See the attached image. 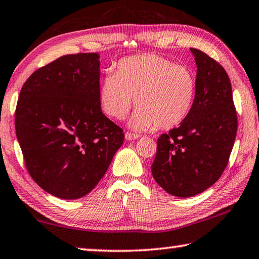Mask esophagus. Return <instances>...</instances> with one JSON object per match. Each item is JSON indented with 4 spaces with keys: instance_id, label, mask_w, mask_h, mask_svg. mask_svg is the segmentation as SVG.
I'll return each mask as SVG.
<instances>
[{
    "instance_id": "esophagus-1",
    "label": "esophagus",
    "mask_w": 259,
    "mask_h": 259,
    "mask_svg": "<svg viewBox=\"0 0 259 259\" xmlns=\"http://www.w3.org/2000/svg\"><path fill=\"white\" fill-rule=\"evenodd\" d=\"M141 136L137 134H133V133H125V138L128 139V141H134V139H137Z\"/></svg>"
}]
</instances>
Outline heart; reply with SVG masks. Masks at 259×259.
<instances>
[{"label": "heart", "instance_id": "obj_1", "mask_svg": "<svg viewBox=\"0 0 259 259\" xmlns=\"http://www.w3.org/2000/svg\"><path fill=\"white\" fill-rule=\"evenodd\" d=\"M196 77L190 69L155 54L130 56L117 63L101 81L99 100L107 116L121 120L135 102L130 120L135 129L157 124L170 129L186 120L194 106Z\"/></svg>", "mask_w": 259, "mask_h": 259}]
</instances>
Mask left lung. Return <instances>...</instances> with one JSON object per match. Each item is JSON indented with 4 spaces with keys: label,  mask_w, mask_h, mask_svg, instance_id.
Wrapping results in <instances>:
<instances>
[{
    "label": "left lung",
    "mask_w": 259,
    "mask_h": 259,
    "mask_svg": "<svg viewBox=\"0 0 259 259\" xmlns=\"http://www.w3.org/2000/svg\"><path fill=\"white\" fill-rule=\"evenodd\" d=\"M197 64L194 106L178 128L158 138L151 166L160 187L176 197L198 195L220 179L235 142L237 115L225 69L191 48Z\"/></svg>",
    "instance_id": "1"
}]
</instances>
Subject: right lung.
<instances>
[{
  "label": "right lung",
  "instance_id": "right-lung-1",
  "mask_svg": "<svg viewBox=\"0 0 259 259\" xmlns=\"http://www.w3.org/2000/svg\"><path fill=\"white\" fill-rule=\"evenodd\" d=\"M97 53L61 56L20 90L15 129L26 169L62 199L88 195L107 171L124 134L102 114Z\"/></svg>",
  "mask_w": 259,
  "mask_h": 259
}]
</instances>
